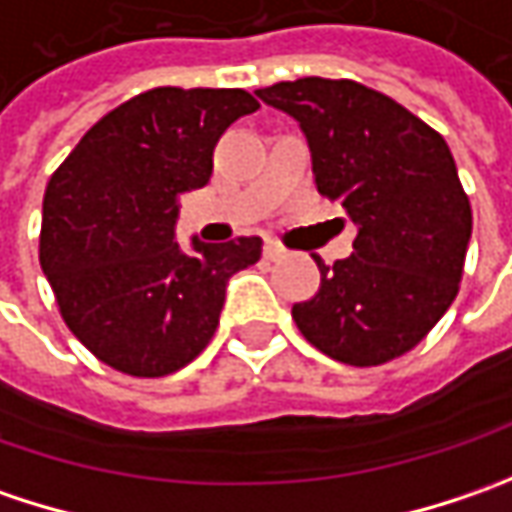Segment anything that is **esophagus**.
<instances>
[{
	"label": "esophagus",
	"instance_id": "34e87169",
	"mask_svg": "<svg viewBox=\"0 0 512 512\" xmlns=\"http://www.w3.org/2000/svg\"><path fill=\"white\" fill-rule=\"evenodd\" d=\"M263 257H266V260H280V257H286V249H283L280 243H275V240H266Z\"/></svg>",
	"mask_w": 512,
	"mask_h": 512
}]
</instances>
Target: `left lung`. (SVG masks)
I'll return each instance as SVG.
<instances>
[{
    "mask_svg": "<svg viewBox=\"0 0 512 512\" xmlns=\"http://www.w3.org/2000/svg\"><path fill=\"white\" fill-rule=\"evenodd\" d=\"M257 97L298 120L318 191L358 226L349 257L312 255L321 289L292 306L300 335L349 367L407 355L456 300L473 232L450 145L355 79L275 82Z\"/></svg>",
    "mask_w": 512,
    "mask_h": 512,
    "instance_id": "1",
    "label": "left lung"
}]
</instances>
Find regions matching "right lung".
Returning <instances> with one entry per match:
<instances>
[{"label":"right lung","instance_id":"obj_1","mask_svg":"<svg viewBox=\"0 0 512 512\" xmlns=\"http://www.w3.org/2000/svg\"><path fill=\"white\" fill-rule=\"evenodd\" d=\"M260 102L243 88L143 91L88 128L51 174L39 263L65 326L131 378H163L214 338L226 283L260 260V237L174 240L177 197L212 177L220 134Z\"/></svg>","mask_w":512,"mask_h":512}]
</instances>
